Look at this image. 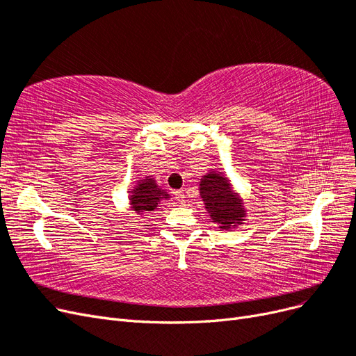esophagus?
I'll return each mask as SVG.
<instances>
[{
	"mask_svg": "<svg viewBox=\"0 0 356 356\" xmlns=\"http://www.w3.org/2000/svg\"><path fill=\"white\" fill-rule=\"evenodd\" d=\"M175 197H177V200H178L179 203H184V200H186V196H184V191H182V190L177 191V193H175Z\"/></svg>",
	"mask_w": 356,
	"mask_h": 356,
	"instance_id": "1",
	"label": "esophagus"
}]
</instances>
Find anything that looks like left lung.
Wrapping results in <instances>:
<instances>
[{"instance_id":"8db88e82","label":"left lung","mask_w":356,"mask_h":356,"mask_svg":"<svg viewBox=\"0 0 356 356\" xmlns=\"http://www.w3.org/2000/svg\"><path fill=\"white\" fill-rule=\"evenodd\" d=\"M199 193L209 217L221 230H232L243 224L246 209L241 195L222 172L209 170L199 182Z\"/></svg>"}]
</instances>
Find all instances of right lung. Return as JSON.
<instances>
[{"mask_svg":"<svg viewBox=\"0 0 356 356\" xmlns=\"http://www.w3.org/2000/svg\"><path fill=\"white\" fill-rule=\"evenodd\" d=\"M129 204L138 215H145L159 209L160 203L170 199L166 190H161L153 177H144L136 182L134 190L129 191Z\"/></svg>","mask_w":356,"mask_h":356,"instance_id":"obj_1","label":"right lung"}]
</instances>
